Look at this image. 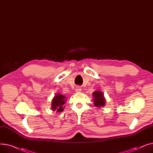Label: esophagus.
Instances as JSON below:
<instances>
[{
  "instance_id": "obj_1",
  "label": "esophagus",
  "mask_w": 153,
  "mask_h": 153,
  "mask_svg": "<svg viewBox=\"0 0 153 153\" xmlns=\"http://www.w3.org/2000/svg\"><path fill=\"white\" fill-rule=\"evenodd\" d=\"M76 92H80L81 91V87H77L76 88Z\"/></svg>"
}]
</instances>
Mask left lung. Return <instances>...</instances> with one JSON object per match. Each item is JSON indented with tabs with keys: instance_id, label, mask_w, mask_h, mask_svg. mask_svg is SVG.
Instances as JSON below:
<instances>
[{
	"instance_id": "obj_1",
	"label": "left lung",
	"mask_w": 153,
	"mask_h": 153,
	"mask_svg": "<svg viewBox=\"0 0 153 153\" xmlns=\"http://www.w3.org/2000/svg\"><path fill=\"white\" fill-rule=\"evenodd\" d=\"M94 96V105L97 107H101L103 106H105V100L104 97L103 93L100 91H95L93 93Z\"/></svg>"
}]
</instances>
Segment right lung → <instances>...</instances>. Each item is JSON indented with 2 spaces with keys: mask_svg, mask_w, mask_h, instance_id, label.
<instances>
[{
  "mask_svg": "<svg viewBox=\"0 0 153 153\" xmlns=\"http://www.w3.org/2000/svg\"><path fill=\"white\" fill-rule=\"evenodd\" d=\"M65 96L60 94H56L51 102V109L56 112H60L63 111V105L65 103L66 99Z\"/></svg>",
  "mask_w": 153,
  "mask_h": 153,
  "instance_id": "obj_1",
  "label": "right lung"
}]
</instances>
